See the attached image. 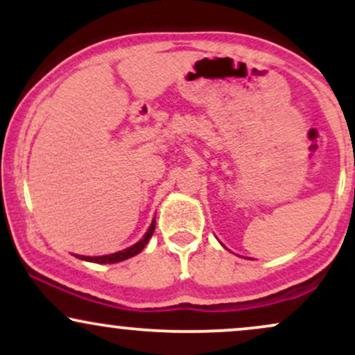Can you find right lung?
I'll list each match as a JSON object with an SVG mask.
<instances>
[{
	"label": "right lung",
	"instance_id": "right-lung-1",
	"mask_svg": "<svg viewBox=\"0 0 355 355\" xmlns=\"http://www.w3.org/2000/svg\"><path fill=\"white\" fill-rule=\"evenodd\" d=\"M153 232H155V220L152 222V225H150L148 232H146V234L144 235V239H141L140 242H137L135 245H132L130 248H125V250L116 252V254L101 255V257H83V255H76V257H78V259H81V260H88V262H95V263H116V262H121V260H126V259H130V257L140 254V252L145 248L146 243H148V240L153 235Z\"/></svg>",
	"mask_w": 355,
	"mask_h": 355
}]
</instances>
